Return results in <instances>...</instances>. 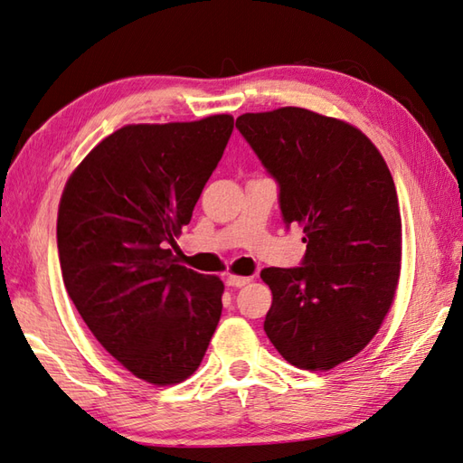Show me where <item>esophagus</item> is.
Wrapping results in <instances>:
<instances>
[{"mask_svg": "<svg viewBox=\"0 0 463 463\" xmlns=\"http://www.w3.org/2000/svg\"><path fill=\"white\" fill-rule=\"evenodd\" d=\"M251 281V278H245V276H228L225 278V286L228 288H243L248 286Z\"/></svg>", "mask_w": 463, "mask_h": 463, "instance_id": "obj_1", "label": "esophagus"}]
</instances>
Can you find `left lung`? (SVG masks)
Returning <instances> with one entry per match:
<instances>
[{
    "label": "left lung",
    "instance_id": "obj_1",
    "mask_svg": "<svg viewBox=\"0 0 463 463\" xmlns=\"http://www.w3.org/2000/svg\"><path fill=\"white\" fill-rule=\"evenodd\" d=\"M235 128L279 187L281 218L304 228L298 268H266L269 342L301 370L360 354L400 279L402 218L393 177L360 129L304 108L243 113Z\"/></svg>",
    "mask_w": 463,
    "mask_h": 463
}]
</instances>
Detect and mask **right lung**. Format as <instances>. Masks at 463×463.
<instances>
[{
	"instance_id": "1",
	"label": "right lung",
	"mask_w": 463,
	"mask_h": 463,
	"mask_svg": "<svg viewBox=\"0 0 463 463\" xmlns=\"http://www.w3.org/2000/svg\"><path fill=\"white\" fill-rule=\"evenodd\" d=\"M233 131L232 116L113 131L65 184L58 251L65 289L98 342L139 380L200 367L223 284L179 266L175 243Z\"/></svg>"
}]
</instances>
